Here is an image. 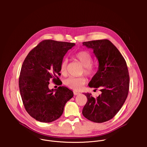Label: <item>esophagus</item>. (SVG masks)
I'll return each instance as SVG.
<instances>
[{
	"label": "esophagus",
	"mask_w": 147,
	"mask_h": 147,
	"mask_svg": "<svg viewBox=\"0 0 147 147\" xmlns=\"http://www.w3.org/2000/svg\"><path fill=\"white\" fill-rule=\"evenodd\" d=\"M73 92H74V94L75 95H78V94H80V93L79 92H78V91H74Z\"/></svg>",
	"instance_id": "esophagus-1"
}]
</instances>
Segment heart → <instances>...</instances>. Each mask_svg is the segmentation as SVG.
I'll use <instances>...</instances> for the list:
<instances>
[{"label": "heart", "instance_id": "obj_1", "mask_svg": "<svg viewBox=\"0 0 147 147\" xmlns=\"http://www.w3.org/2000/svg\"><path fill=\"white\" fill-rule=\"evenodd\" d=\"M75 59L80 61V63L82 65L84 74L87 76H91L94 73V68L91 65L92 62V57L90 52L87 51L79 52L76 54ZM67 59H63L60 64V72L63 75H66L67 73ZM86 82V80L84 77H69L65 80V84L69 88L75 91H79L81 90Z\"/></svg>", "mask_w": 147, "mask_h": 147}]
</instances>
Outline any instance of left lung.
<instances>
[{"label": "left lung", "mask_w": 147, "mask_h": 147, "mask_svg": "<svg viewBox=\"0 0 147 147\" xmlns=\"http://www.w3.org/2000/svg\"><path fill=\"white\" fill-rule=\"evenodd\" d=\"M82 44L93 49L98 60V70L88 86L100 88L101 94L95 98L91 93L84 94L88 100L82 113L95 123L107 121L120 111L128 95L130 77L126 62L108 39L84 42Z\"/></svg>", "instance_id": "1"}]
</instances>
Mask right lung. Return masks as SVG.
Listing matches in <instances>:
<instances>
[{"label": "right lung", "instance_id": "add662e5", "mask_svg": "<svg viewBox=\"0 0 147 147\" xmlns=\"http://www.w3.org/2000/svg\"><path fill=\"white\" fill-rule=\"evenodd\" d=\"M75 44L44 40L26 57L20 71L19 89L24 106L35 120L50 123L59 119L73 92L66 87L49 88V81L59 80L60 64Z\"/></svg>", "mask_w": 147, "mask_h": 147}]
</instances>
